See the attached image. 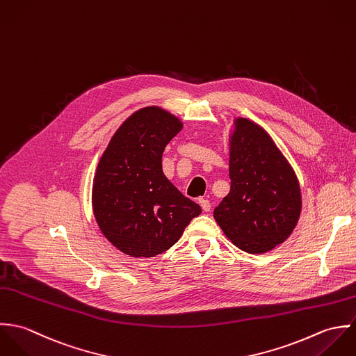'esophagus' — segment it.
<instances>
[{"mask_svg": "<svg viewBox=\"0 0 356 356\" xmlns=\"http://www.w3.org/2000/svg\"><path fill=\"white\" fill-rule=\"evenodd\" d=\"M200 205H201V208H202L204 212H209L211 208H212L211 202H209L208 200H205V198H201V200H200Z\"/></svg>", "mask_w": 356, "mask_h": 356, "instance_id": "34e87169", "label": "esophagus"}]
</instances>
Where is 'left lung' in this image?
<instances>
[{"label": "left lung", "mask_w": 356, "mask_h": 356, "mask_svg": "<svg viewBox=\"0 0 356 356\" xmlns=\"http://www.w3.org/2000/svg\"><path fill=\"white\" fill-rule=\"evenodd\" d=\"M228 151L231 190L214 209V220L241 250L267 253L298 222L300 181L270 134L248 118L232 120Z\"/></svg>", "instance_id": "obj_1"}]
</instances>
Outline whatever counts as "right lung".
<instances>
[{
	"label": "right lung",
	"mask_w": 356,
	"mask_h": 356,
	"mask_svg": "<svg viewBox=\"0 0 356 356\" xmlns=\"http://www.w3.org/2000/svg\"><path fill=\"white\" fill-rule=\"evenodd\" d=\"M183 121L159 106L129 115L113 135L93 177L92 209L106 239L132 257H154L172 248L201 207L163 175L166 144Z\"/></svg>",
	"instance_id": "1"
}]
</instances>
